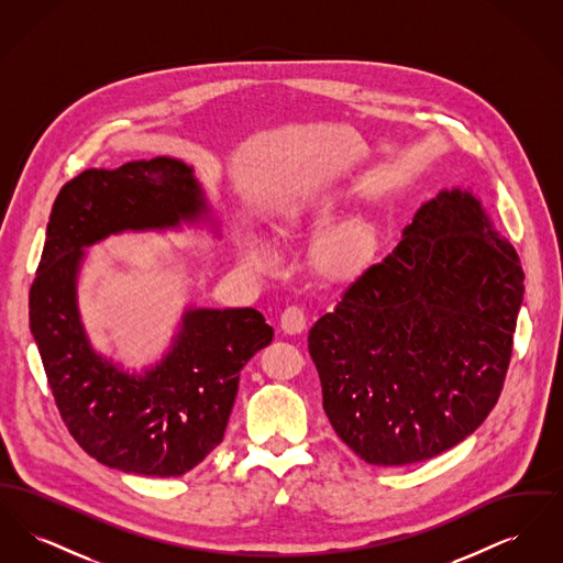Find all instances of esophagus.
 Returning a JSON list of instances; mask_svg holds the SVG:
<instances>
[{
  "label": "esophagus",
  "mask_w": 563,
  "mask_h": 563,
  "mask_svg": "<svg viewBox=\"0 0 563 563\" xmlns=\"http://www.w3.org/2000/svg\"><path fill=\"white\" fill-rule=\"evenodd\" d=\"M306 310L299 306V303H291L285 308V312L280 314V327L287 331V333H299L306 329Z\"/></svg>",
  "instance_id": "obj_1"
}]
</instances>
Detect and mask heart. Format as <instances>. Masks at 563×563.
<instances>
[{
	"label": "heart",
	"instance_id": "obj_1",
	"mask_svg": "<svg viewBox=\"0 0 563 563\" xmlns=\"http://www.w3.org/2000/svg\"><path fill=\"white\" fill-rule=\"evenodd\" d=\"M369 251V239L365 232H356V230H350L344 232L340 236H335L333 241L329 242L327 246V255H329V262L340 269H350L354 266H358L365 255ZM244 260L257 269L272 268V253L264 244H257V242H251L244 251Z\"/></svg>",
	"mask_w": 563,
	"mask_h": 563
}]
</instances>
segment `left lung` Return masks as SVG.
<instances>
[{
  "mask_svg": "<svg viewBox=\"0 0 563 563\" xmlns=\"http://www.w3.org/2000/svg\"><path fill=\"white\" fill-rule=\"evenodd\" d=\"M523 269L468 191H441L308 335L322 407L375 466L429 460L479 429L503 393Z\"/></svg>",
  "mask_w": 563,
  "mask_h": 563,
  "instance_id": "obj_1",
  "label": "left lung"
}]
</instances>
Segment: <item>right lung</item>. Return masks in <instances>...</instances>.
Listing matches in <instances>:
<instances>
[{
	"mask_svg": "<svg viewBox=\"0 0 563 563\" xmlns=\"http://www.w3.org/2000/svg\"><path fill=\"white\" fill-rule=\"evenodd\" d=\"M207 205L191 168L173 158L88 168L53 205L29 291V322L54 402L81 450L136 475L179 477L223 441L244 363L274 329L253 308L189 310L173 350L145 377L88 346L76 308L84 246L122 230L177 225Z\"/></svg>",
	"mask_w": 563,
	"mask_h": 563,
	"instance_id": "right-lung-1",
	"label": "right lung"
}]
</instances>
